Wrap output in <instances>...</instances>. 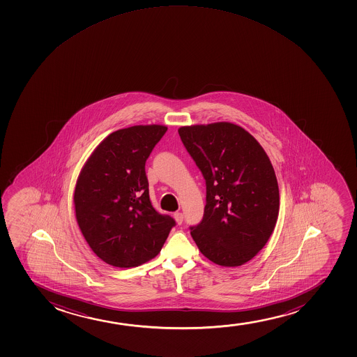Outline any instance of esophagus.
Listing matches in <instances>:
<instances>
[{
  "instance_id": "1",
  "label": "esophagus",
  "mask_w": 357,
  "mask_h": 357,
  "mask_svg": "<svg viewBox=\"0 0 357 357\" xmlns=\"http://www.w3.org/2000/svg\"><path fill=\"white\" fill-rule=\"evenodd\" d=\"M174 218H175V220H176L177 224L181 225L182 222H183V214L181 213V212H176V213H174Z\"/></svg>"
}]
</instances>
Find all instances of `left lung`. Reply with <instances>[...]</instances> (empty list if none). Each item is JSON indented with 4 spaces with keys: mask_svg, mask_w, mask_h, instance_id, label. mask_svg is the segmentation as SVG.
Here are the masks:
<instances>
[{
    "mask_svg": "<svg viewBox=\"0 0 357 357\" xmlns=\"http://www.w3.org/2000/svg\"><path fill=\"white\" fill-rule=\"evenodd\" d=\"M206 180V206L190 234L205 257L222 266L254 259L271 238L280 208L269 157L254 137L231 123L178 128Z\"/></svg>",
    "mask_w": 357,
    "mask_h": 357,
    "instance_id": "1",
    "label": "left lung"
}]
</instances>
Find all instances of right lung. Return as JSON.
<instances>
[{"mask_svg": "<svg viewBox=\"0 0 357 357\" xmlns=\"http://www.w3.org/2000/svg\"><path fill=\"white\" fill-rule=\"evenodd\" d=\"M168 128L137 125L98 144L75 187L76 220L91 250L107 264L138 266L156 257L175 220L153 208L145 162Z\"/></svg>", "mask_w": 357, "mask_h": 357, "instance_id": "obj_1", "label": "right lung"}]
</instances>
